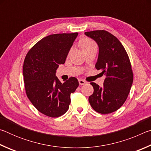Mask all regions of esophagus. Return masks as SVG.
<instances>
[{
  "instance_id": "1",
  "label": "esophagus",
  "mask_w": 151,
  "mask_h": 151,
  "mask_svg": "<svg viewBox=\"0 0 151 151\" xmlns=\"http://www.w3.org/2000/svg\"><path fill=\"white\" fill-rule=\"evenodd\" d=\"M78 83H79V85H85V84H86V82L85 81L82 80V79H79Z\"/></svg>"
}]
</instances>
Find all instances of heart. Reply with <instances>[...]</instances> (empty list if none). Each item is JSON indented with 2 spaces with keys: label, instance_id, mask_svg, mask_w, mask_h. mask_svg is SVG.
Instances as JSON below:
<instances>
[{
  "label": "heart",
  "instance_id": "b5f03b06",
  "mask_svg": "<svg viewBox=\"0 0 151 151\" xmlns=\"http://www.w3.org/2000/svg\"><path fill=\"white\" fill-rule=\"evenodd\" d=\"M80 45L83 50H85L86 48H88L91 47H93V46L96 45L95 43H94L93 40L87 39V38H85V39L82 40L80 42Z\"/></svg>",
  "mask_w": 151,
  "mask_h": 151
}]
</instances>
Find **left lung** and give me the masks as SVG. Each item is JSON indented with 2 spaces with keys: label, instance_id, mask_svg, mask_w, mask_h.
Returning <instances> with one entry per match:
<instances>
[{
  "label": "left lung",
  "instance_id": "obj_1",
  "mask_svg": "<svg viewBox=\"0 0 151 151\" xmlns=\"http://www.w3.org/2000/svg\"><path fill=\"white\" fill-rule=\"evenodd\" d=\"M85 35L98 45L95 67L106 75L103 87L91 83L94 92L88 101L99 113H111L124 104L132 85L133 75L129 58L119 39L106 30L85 32Z\"/></svg>",
  "mask_w": 151,
  "mask_h": 151
}]
</instances>
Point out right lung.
<instances>
[{
  "instance_id": "right-lung-1",
  "label": "right lung",
  "mask_w": 151,
  "mask_h": 151,
  "mask_svg": "<svg viewBox=\"0 0 151 151\" xmlns=\"http://www.w3.org/2000/svg\"><path fill=\"white\" fill-rule=\"evenodd\" d=\"M78 32L47 36L34 45L25 57L23 76L28 98L41 113L58 117L68 111L70 94L78 86L75 77L63 83L56 76L63 65Z\"/></svg>"
}]
</instances>
